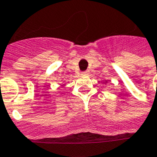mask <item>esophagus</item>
I'll list each match as a JSON object with an SVG mask.
<instances>
[{
	"instance_id": "obj_1",
	"label": "esophagus",
	"mask_w": 157,
	"mask_h": 157,
	"mask_svg": "<svg viewBox=\"0 0 157 157\" xmlns=\"http://www.w3.org/2000/svg\"><path fill=\"white\" fill-rule=\"evenodd\" d=\"M82 74L83 75H88V71H87V70H86V71H83Z\"/></svg>"
}]
</instances>
